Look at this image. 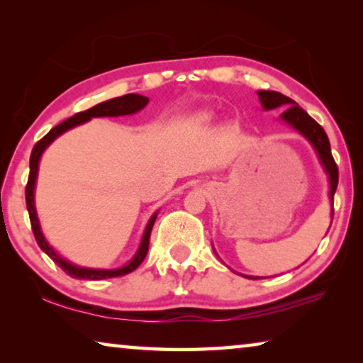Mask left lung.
Wrapping results in <instances>:
<instances>
[{"label": "left lung", "instance_id": "obj_1", "mask_svg": "<svg viewBox=\"0 0 363 363\" xmlns=\"http://www.w3.org/2000/svg\"><path fill=\"white\" fill-rule=\"evenodd\" d=\"M257 94H259L262 107L266 110L277 108L280 106H288L285 112L281 113V118L286 123H290L294 130H298L303 136L311 140L312 145H314V149L317 150L318 157H320V162L325 167V171H327L330 176V199L331 206H333V196L336 192L337 177H340V174H337V164L333 155H331L327 133L323 131V128L318 125L312 116H309V113L304 112L296 102L290 99V97L277 93V91H259ZM331 218H333V211H331Z\"/></svg>", "mask_w": 363, "mask_h": 363}]
</instances>
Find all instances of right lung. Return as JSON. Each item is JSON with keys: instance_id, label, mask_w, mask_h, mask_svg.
Wrapping results in <instances>:
<instances>
[{"instance_id": "add662e5", "label": "right lung", "mask_w": 363, "mask_h": 363, "mask_svg": "<svg viewBox=\"0 0 363 363\" xmlns=\"http://www.w3.org/2000/svg\"><path fill=\"white\" fill-rule=\"evenodd\" d=\"M149 102V97L139 96V94H126L121 97H115V99H110L106 102L97 104V106L91 107L84 112H78L70 118H67L65 121L60 123V125L54 126L51 131H49L45 138L40 139L38 143L35 144L32 155H30V174H28V181L26 186V201H27V210H28V216H30V224H32V230L35 235L36 243L40 245V248L45 251V253L51 257V259L57 264V266L64 270L65 274H69L73 279H83V280H102V279H112V277H121V275H126L133 272L134 269H138L140 266V262L145 259L147 251H149V243H150V232L153 223H155L157 214H153L152 219L149 220V224L145 227L143 242H140V247L138 250L136 256L133 257L131 262H128L125 267L120 269H113V270H102V269H86V267H78L73 266L69 261H65L60 257L56 251H54L51 247H49L48 242L43 237L40 224H38V218H36V211H35V203H33V190H35V181H36V173H38V163H40V157L41 153L45 152L46 147L52 143L54 139L60 134L65 133L70 128L82 125V123L88 121L91 118H96V116H120V115H130L138 112V110L144 108Z\"/></svg>"}]
</instances>
